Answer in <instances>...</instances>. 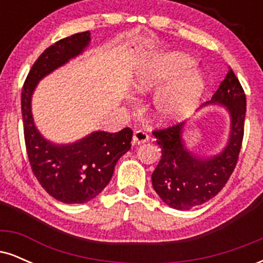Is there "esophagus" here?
<instances>
[{
    "mask_svg": "<svg viewBox=\"0 0 263 263\" xmlns=\"http://www.w3.org/2000/svg\"><path fill=\"white\" fill-rule=\"evenodd\" d=\"M148 140H149V135L147 134V132L142 131V129H137V131H135L134 137H132V142H134V144L144 143V142Z\"/></svg>",
    "mask_w": 263,
    "mask_h": 263,
    "instance_id": "esophagus-1",
    "label": "esophagus"
}]
</instances>
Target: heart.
<instances>
[{
	"mask_svg": "<svg viewBox=\"0 0 263 263\" xmlns=\"http://www.w3.org/2000/svg\"><path fill=\"white\" fill-rule=\"evenodd\" d=\"M195 62L184 54H174L151 66L138 80L137 90L146 92L165 80L178 77L163 87L153 99V112L162 122L177 121L194 110L204 92L205 83L198 71H192Z\"/></svg>",
	"mask_w": 263,
	"mask_h": 263,
	"instance_id": "obj_1",
	"label": "heart"
}]
</instances>
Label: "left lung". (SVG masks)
Here are the masks:
<instances>
[{
  "instance_id": "8db88e82",
  "label": "left lung",
  "mask_w": 263,
  "mask_h": 263,
  "mask_svg": "<svg viewBox=\"0 0 263 263\" xmlns=\"http://www.w3.org/2000/svg\"><path fill=\"white\" fill-rule=\"evenodd\" d=\"M209 104L225 106L231 119L228 144L219 155L201 158L190 152L183 138L184 122L153 131L162 157L152 173V185L173 209L189 210L210 200L224 188L236 167L243 138L246 96L231 69L211 100L205 102Z\"/></svg>"
}]
</instances>
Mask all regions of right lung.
<instances>
[{"mask_svg": "<svg viewBox=\"0 0 263 263\" xmlns=\"http://www.w3.org/2000/svg\"><path fill=\"white\" fill-rule=\"evenodd\" d=\"M90 32L55 42L35 60L21 98L27 155L32 172L45 192L65 204L87 203L110 182L117 161L131 148L132 129L116 134L96 131L75 143L55 144L39 134L32 116V95L38 81L83 53Z\"/></svg>", "mask_w": 263, "mask_h": 263, "instance_id": "1", "label": "right lung"}]
</instances>
